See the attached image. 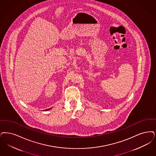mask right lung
I'll list each match as a JSON object with an SVG mask.
<instances>
[{
	"instance_id": "obj_1",
	"label": "right lung",
	"mask_w": 156,
	"mask_h": 156,
	"mask_svg": "<svg viewBox=\"0 0 156 156\" xmlns=\"http://www.w3.org/2000/svg\"><path fill=\"white\" fill-rule=\"evenodd\" d=\"M51 108H48V109H46V110H44L45 111H48V110H50Z\"/></svg>"
}]
</instances>
